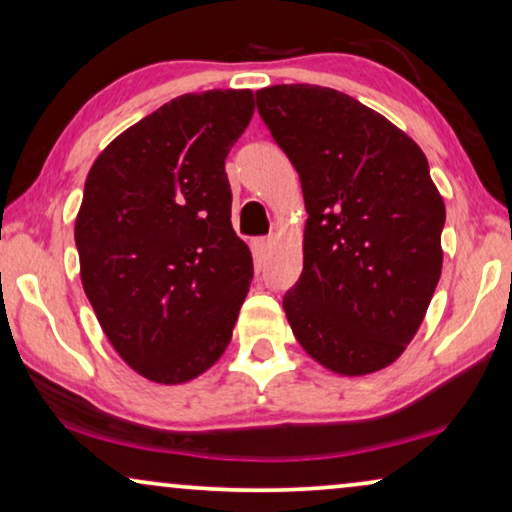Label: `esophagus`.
Returning a JSON list of instances; mask_svg holds the SVG:
<instances>
[{
  "instance_id": "esophagus-1",
  "label": "esophagus",
  "mask_w": 512,
  "mask_h": 512,
  "mask_svg": "<svg viewBox=\"0 0 512 512\" xmlns=\"http://www.w3.org/2000/svg\"><path fill=\"white\" fill-rule=\"evenodd\" d=\"M251 249H254V254L258 258H265L272 249V237H256V240L251 242Z\"/></svg>"
}]
</instances>
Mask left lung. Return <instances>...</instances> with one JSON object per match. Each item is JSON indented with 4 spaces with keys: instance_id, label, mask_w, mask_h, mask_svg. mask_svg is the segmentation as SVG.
I'll return each instance as SVG.
<instances>
[{
    "instance_id": "1",
    "label": "left lung",
    "mask_w": 512,
    "mask_h": 512,
    "mask_svg": "<svg viewBox=\"0 0 512 512\" xmlns=\"http://www.w3.org/2000/svg\"><path fill=\"white\" fill-rule=\"evenodd\" d=\"M307 209L305 261L284 312L300 345L340 375L396 361L443 268L445 205L412 139L340 90L291 83L256 93Z\"/></svg>"
}]
</instances>
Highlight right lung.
<instances>
[{"instance_id":"obj_1","label":"right lung","mask_w":512,"mask_h":512,"mask_svg":"<svg viewBox=\"0 0 512 512\" xmlns=\"http://www.w3.org/2000/svg\"><path fill=\"white\" fill-rule=\"evenodd\" d=\"M251 116V90L181 95L88 172L74 228L83 291L116 352L153 382L193 380L219 359L254 279L226 177Z\"/></svg>"}]
</instances>
